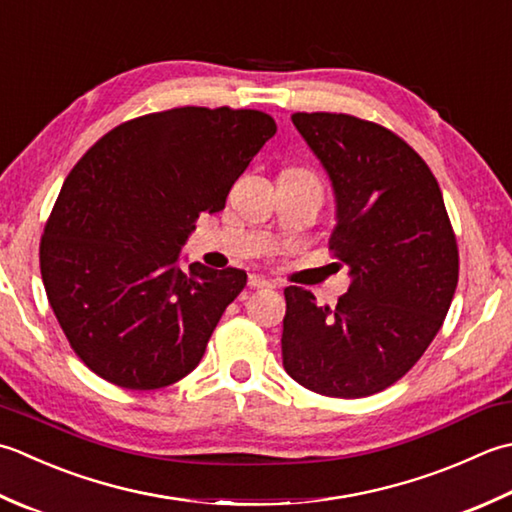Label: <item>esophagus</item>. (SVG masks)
<instances>
[{"instance_id":"obj_1","label":"esophagus","mask_w":512,"mask_h":512,"mask_svg":"<svg viewBox=\"0 0 512 512\" xmlns=\"http://www.w3.org/2000/svg\"><path fill=\"white\" fill-rule=\"evenodd\" d=\"M248 288L250 290H268V288H275V284L268 282V279L262 275H248Z\"/></svg>"}]
</instances>
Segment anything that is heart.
<instances>
[{
  "label": "heart",
  "mask_w": 512,
  "mask_h": 512,
  "mask_svg": "<svg viewBox=\"0 0 512 512\" xmlns=\"http://www.w3.org/2000/svg\"><path fill=\"white\" fill-rule=\"evenodd\" d=\"M299 173H306V170H299ZM306 175H310V173H306ZM310 177H313V175H310Z\"/></svg>",
  "instance_id": "obj_1"
}]
</instances>
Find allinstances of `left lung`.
I'll use <instances>...</instances> for the list:
<instances>
[{
	"instance_id": "left-lung-1",
	"label": "left lung",
	"mask_w": 512,
	"mask_h": 512,
	"mask_svg": "<svg viewBox=\"0 0 512 512\" xmlns=\"http://www.w3.org/2000/svg\"><path fill=\"white\" fill-rule=\"evenodd\" d=\"M333 179L330 253L353 282L337 306L288 286L286 373L313 393L375 395L426 353L453 302L459 250L433 170L402 137L346 113H295Z\"/></svg>"
}]
</instances>
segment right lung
<instances>
[{
	"label": "right lung",
	"mask_w": 512,
	"mask_h": 512,
	"mask_svg": "<svg viewBox=\"0 0 512 512\" xmlns=\"http://www.w3.org/2000/svg\"><path fill=\"white\" fill-rule=\"evenodd\" d=\"M277 133L250 108L177 106L128 119L70 170L46 219L39 268L70 348L106 382L157 390L202 362L246 273L177 268L195 219L219 213Z\"/></svg>",
	"instance_id": "add662e5"
}]
</instances>
